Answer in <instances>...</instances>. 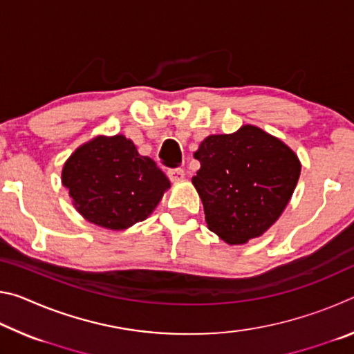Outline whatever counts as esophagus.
<instances>
[{
	"label": "esophagus",
	"instance_id": "esophagus-1",
	"mask_svg": "<svg viewBox=\"0 0 354 354\" xmlns=\"http://www.w3.org/2000/svg\"><path fill=\"white\" fill-rule=\"evenodd\" d=\"M167 175H169L171 183H181L185 176V173L183 169H173V170H169Z\"/></svg>",
	"mask_w": 354,
	"mask_h": 354
}]
</instances>
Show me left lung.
Listing matches in <instances>:
<instances>
[{"label":"left lung","instance_id":"left-lung-1","mask_svg":"<svg viewBox=\"0 0 354 354\" xmlns=\"http://www.w3.org/2000/svg\"><path fill=\"white\" fill-rule=\"evenodd\" d=\"M192 178L207 227L227 245H243L268 231L293 195L301 162L290 147L254 124L207 136L194 153Z\"/></svg>","mask_w":354,"mask_h":354}]
</instances>
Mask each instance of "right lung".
Masks as SVG:
<instances>
[{"label":"right lung","instance_id":"add662e5","mask_svg":"<svg viewBox=\"0 0 354 354\" xmlns=\"http://www.w3.org/2000/svg\"><path fill=\"white\" fill-rule=\"evenodd\" d=\"M61 179L76 211L111 231L148 218L170 189L165 173L123 134L97 136L77 147Z\"/></svg>","mask_w":354,"mask_h":354}]
</instances>
